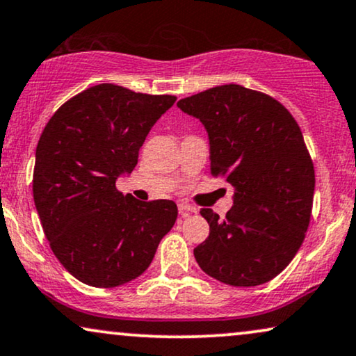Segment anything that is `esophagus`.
<instances>
[{"mask_svg": "<svg viewBox=\"0 0 356 356\" xmlns=\"http://www.w3.org/2000/svg\"><path fill=\"white\" fill-rule=\"evenodd\" d=\"M177 209H179V213L182 215V217H188V215L193 213L195 211V209H193L192 205L186 204V202H179L177 204Z\"/></svg>", "mask_w": 356, "mask_h": 356, "instance_id": "esophagus-1", "label": "esophagus"}]
</instances>
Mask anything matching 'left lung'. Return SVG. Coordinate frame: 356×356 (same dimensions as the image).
<instances>
[{"label": "left lung", "instance_id": "left-lung-1", "mask_svg": "<svg viewBox=\"0 0 356 356\" xmlns=\"http://www.w3.org/2000/svg\"><path fill=\"white\" fill-rule=\"evenodd\" d=\"M177 106L209 133L211 175L235 188L223 220L200 210L210 233L193 250L197 263L230 286L271 281L299 251L312 215L316 172L298 121L276 98L235 83Z\"/></svg>", "mask_w": 356, "mask_h": 356}]
</instances>
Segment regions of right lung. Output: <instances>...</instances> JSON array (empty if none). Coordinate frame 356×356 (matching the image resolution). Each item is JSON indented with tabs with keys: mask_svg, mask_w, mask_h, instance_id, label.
I'll return each instance as SVG.
<instances>
[{
	"mask_svg": "<svg viewBox=\"0 0 356 356\" xmlns=\"http://www.w3.org/2000/svg\"><path fill=\"white\" fill-rule=\"evenodd\" d=\"M175 100L100 83L67 100L40 134L35 209L52 253L83 284L116 287L141 276L174 227L172 200L123 195L116 179L136 168L147 133Z\"/></svg>",
	"mask_w": 356,
	"mask_h": 356,
	"instance_id": "add662e5",
	"label": "right lung"
}]
</instances>
